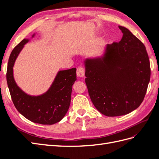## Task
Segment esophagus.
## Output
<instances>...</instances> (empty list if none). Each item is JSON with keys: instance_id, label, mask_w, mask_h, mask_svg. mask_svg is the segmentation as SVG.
<instances>
[{"instance_id": "34e87169", "label": "esophagus", "mask_w": 159, "mask_h": 159, "mask_svg": "<svg viewBox=\"0 0 159 159\" xmlns=\"http://www.w3.org/2000/svg\"><path fill=\"white\" fill-rule=\"evenodd\" d=\"M84 75H85V70H84V68H81V67L77 68V75H78V77H80V78H83V77L84 76Z\"/></svg>"}]
</instances>
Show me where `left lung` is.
I'll return each instance as SVG.
<instances>
[{
  "label": "left lung",
  "mask_w": 159,
  "mask_h": 159,
  "mask_svg": "<svg viewBox=\"0 0 159 159\" xmlns=\"http://www.w3.org/2000/svg\"><path fill=\"white\" fill-rule=\"evenodd\" d=\"M119 28L123 33L121 41L107 44L101 57L84 60L91 102L108 117L126 115L140 106L151 78L145 45L127 28Z\"/></svg>",
  "instance_id": "obj_1"
}]
</instances>
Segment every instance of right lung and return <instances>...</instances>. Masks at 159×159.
<instances>
[{
	"instance_id": "obj_1",
	"label": "right lung",
	"mask_w": 159,
	"mask_h": 159,
	"mask_svg": "<svg viewBox=\"0 0 159 159\" xmlns=\"http://www.w3.org/2000/svg\"><path fill=\"white\" fill-rule=\"evenodd\" d=\"M35 34L32 35V38ZM29 39H24L14 48L8 62L7 80L12 102L18 111L30 121L53 125L64 118L70 107L72 85L76 79V68L60 70L50 88L40 95H28L18 87L13 75V66L18 56Z\"/></svg>"
}]
</instances>
